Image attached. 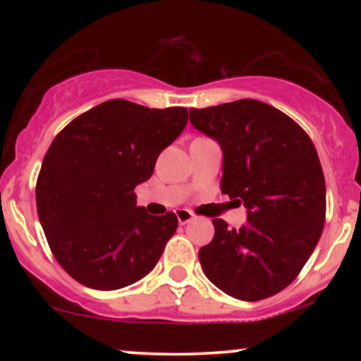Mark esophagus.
Segmentation results:
<instances>
[{
  "label": "esophagus",
  "mask_w": 361,
  "mask_h": 361,
  "mask_svg": "<svg viewBox=\"0 0 361 361\" xmlns=\"http://www.w3.org/2000/svg\"><path fill=\"white\" fill-rule=\"evenodd\" d=\"M176 217H178V222H180L181 226H185V224L193 221V214L190 212V210H186V209H178L176 210Z\"/></svg>",
  "instance_id": "obj_1"
}]
</instances>
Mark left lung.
<instances>
[{
	"label": "left lung",
	"instance_id": "8db88e82",
	"mask_svg": "<svg viewBox=\"0 0 361 361\" xmlns=\"http://www.w3.org/2000/svg\"><path fill=\"white\" fill-rule=\"evenodd\" d=\"M197 130L222 149V193L247 209L241 229L214 219L200 247L204 273L239 300L288 287L312 255L326 219V183L312 140L283 111L258 100L190 109Z\"/></svg>",
	"mask_w": 361,
	"mask_h": 361
}]
</instances>
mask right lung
Instances as JSON below:
<instances>
[{
    "instance_id": "obj_1",
    "label": "right lung",
    "mask_w": 361,
    "mask_h": 361,
    "mask_svg": "<svg viewBox=\"0 0 361 361\" xmlns=\"http://www.w3.org/2000/svg\"><path fill=\"white\" fill-rule=\"evenodd\" d=\"M186 122L183 106L147 109L117 98L52 140L37 180V212L57 263L85 287H127L156 267L178 219L147 214L134 190Z\"/></svg>"
}]
</instances>
